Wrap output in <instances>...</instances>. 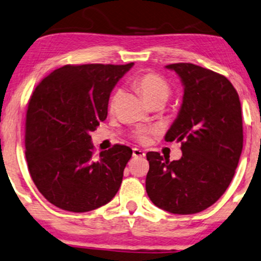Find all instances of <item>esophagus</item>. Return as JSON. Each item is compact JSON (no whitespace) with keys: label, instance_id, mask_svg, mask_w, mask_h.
<instances>
[{"label":"esophagus","instance_id":"obj_1","mask_svg":"<svg viewBox=\"0 0 261 261\" xmlns=\"http://www.w3.org/2000/svg\"><path fill=\"white\" fill-rule=\"evenodd\" d=\"M133 155H134V158H143L144 155H146V153H144L143 150L138 149V148H134Z\"/></svg>","mask_w":261,"mask_h":261}]
</instances>
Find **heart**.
<instances>
[{"mask_svg":"<svg viewBox=\"0 0 261 261\" xmlns=\"http://www.w3.org/2000/svg\"><path fill=\"white\" fill-rule=\"evenodd\" d=\"M133 88L136 90L141 96L146 100L148 103L153 105L155 102H163L165 103L171 96V87L169 82L160 74L155 72H143L137 74L133 79ZM120 97V90H115L111 95L108 108L110 111H114L117 101ZM153 133L150 128H137L134 133V137L140 142H147L148 136Z\"/></svg>","mask_w":261,"mask_h":261,"instance_id":"obj_1","label":"heart"}]
</instances>
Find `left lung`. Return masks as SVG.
I'll return each mask as SVG.
<instances>
[{
  "label": "left lung",
  "mask_w": 261,
  "mask_h": 261,
  "mask_svg": "<svg viewBox=\"0 0 261 261\" xmlns=\"http://www.w3.org/2000/svg\"><path fill=\"white\" fill-rule=\"evenodd\" d=\"M166 68L184 85L182 107L165 136L182 143V158L170 161L148 151L146 190L159 208L194 214L212 206L231 183L243 147L241 102L223 74L187 62Z\"/></svg>",
  "instance_id": "left-lung-1"
}]
</instances>
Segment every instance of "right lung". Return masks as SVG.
Returning <instances> with one entry per match:
<instances>
[{
  "instance_id": "1",
  "label": "right lung",
  "mask_w": 261,
  "mask_h": 261,
  "mask_svg": "<svg viewBox=\"0 0 261 261\" xmlns=\"http://www.w3.org/2000/svg\"><path fill=\"white\" fill-rule=\"evenodd\" d=\"M133 65H66L32 92L25 121L29 172L59 208L88 212L119 190L133 150L114 144L94 158L90 133L107 118L111 92Z\"/></svg>"
}]
</instances>
